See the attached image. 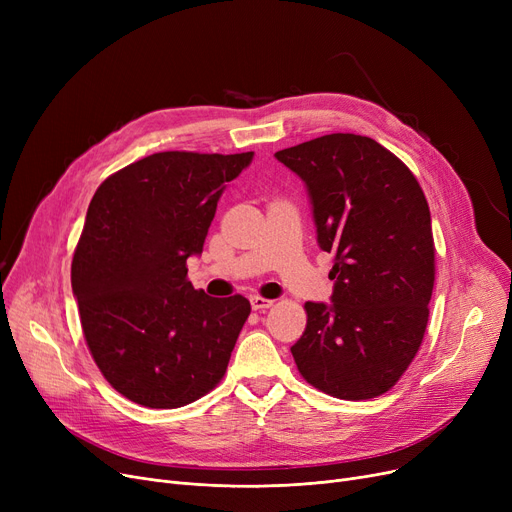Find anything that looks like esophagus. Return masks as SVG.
<instances>
[{
    "instance_id": "esophagus-1",
    "label": "esophagus",
    "mask_w": 512,
    "mask_h": 512,
    "mask_svg": "<svg viewBox=\"0 0 512 512\" xmlns=\"http://www.w3.org/2000/svg\"><path fill=\"white\" fill-rule=\"evenodd\" d=\"M274 305V301H270V299H263V297H251V307L255 309V311H265V309H270Z\"/></svg>"
}]
</instances>
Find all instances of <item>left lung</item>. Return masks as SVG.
<instances>
[{"label":"left lung","mask_w":512,"mask_h":512,"mask_svg":"<svg viewBox=\"0 0 512 512\" xmlns=\"http://www.w3.org/2000/svg\"><path fill=\"white\" fill-rule=\"evenodd\" d=\"M309 193L317 245L334 255L332 303H305L290 353L336 398L388 392L415 359L434 290L432 215L413 172L361 134H326L276 153Z\"/></svg>","instance_id":"8db88e82"}]
</instances>
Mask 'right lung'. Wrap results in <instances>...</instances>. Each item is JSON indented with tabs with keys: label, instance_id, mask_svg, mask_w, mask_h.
Returning a JSON list of instances; mask_svg holds the SVG:
<instances>
[{
	"label": "right lung",
	"instance_id": "1",
	"mask_svg": "<svg viewBox=\"0 0 512 512\" xmlns=\"http://www.w3.org/2000/svg\"><path fill=\"white\" fill-rule=\"evenodd\" d=\"M253 155L153 153L91 199L72 292L103 378L137 405L178 409L224 378L251 303L195 290L186 259L203 253L226 182Z\"/></svg>",
	"mask_w": 512,
	"mask_h": 512
}]
</instances>
